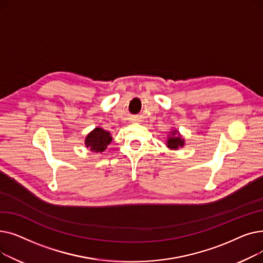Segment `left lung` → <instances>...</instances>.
<instances>
[{"label":"left lung","instance_id":"obj_1","mask_svg":"<svg viewBox=\"0 0 263 263\" xmlns=\"http://www.w3.org/2000/svg\"><path fill=\"white\" fill-rule=\"evenodd\" d=\"M166 146L170 149L177 150L180 147L184 146V140L182 139V136L179 134V132L177 130H174L171 132V135H168Z\"/></svg>","mask_w":263,"mask_h":263}]
</instances>
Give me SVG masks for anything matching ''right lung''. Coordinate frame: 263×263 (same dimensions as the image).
I'll return each instance as SVG.
<instances>
[{"label": "right lung", "mask_w": 263, "mask_h": 263, "mask_svg": "<svg viewBox=\"0 0 263 263\" xmlns=\"http://www.w3.org/2000/svg\"><path fill=\"white\" fill-rule=\"evenodd\" d=\"M113 137L110 133L102 128H95L85 139V146L93 153H103L107 145L112 142Z\"/></svg>", "instance_id": "add662e5"}]
</instances>
